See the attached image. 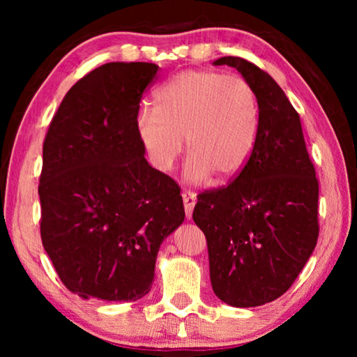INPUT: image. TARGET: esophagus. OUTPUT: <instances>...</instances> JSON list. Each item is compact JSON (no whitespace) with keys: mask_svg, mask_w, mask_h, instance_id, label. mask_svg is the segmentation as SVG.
I'll return each mask as SVG.
<instances>
[{"mask_svg":"<svg viewBox=\"0 0 357 357\" xmlns=\"http://www.w3.org/2000/svg\"><path fill=\"white\" fill-rule=\"evenodd\" d=\"M183 202H184L185 217H187V219H190L193 206H195V203H197V198H195V195H193L192 192H183Z\"/></svg>","mask_w":357,"mask_h":357,"instance_id":"34e87169","label":"esophagus"}]
</instances>
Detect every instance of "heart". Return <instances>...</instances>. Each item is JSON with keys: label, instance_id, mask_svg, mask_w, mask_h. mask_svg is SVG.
<instances>
[{"label": "heart", "instance_id": "1", "mask_svg": "<svg viewBox=\"0 0 357 357\" xmlns=\"http://www.w3.org/2000/svg\"><path fill=\"white\" fill-rule=\"evenodd\" d=\"M155 108L137 114L138 140L159 172H170L184 151L185 176L203 183L211 174L223 183L243 172L258 134V99L236 74L184 70L154 94Z\"/></svg>", "mask_w": 357, "mask_h": 357}]
</instances>
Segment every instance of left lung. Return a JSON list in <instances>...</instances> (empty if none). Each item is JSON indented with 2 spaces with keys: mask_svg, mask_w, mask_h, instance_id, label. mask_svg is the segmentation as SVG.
I'll use <instances>...</instances> for the list:
<instances>
[{
  "mask_svg": "<svg viewBox=\"0 0 357 357\" xmlns=\"http://www.w3.org/2000/svg\"><path fill=\"white\" fill-rule=\"evenodd\" d=\"M258 99V134L247 162L228 185L197 195L193 222L206 236L211 285L233 307L280 298L315 249L318 179L299 113L268 72L223 56Z\"/></svg>",
  "mask_w": 357,
  "mask_h": 357,
  "instance_id": "obj_1",
  "label": "left lung"
}]
</instances>
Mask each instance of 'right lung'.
Listing matches in <instances>:
<instances>
[{"instance_id": "obj_1", "label": "right lung", "mask_w": 357, "mask_h": 357, "mask_svg": "<svg viewBox=\"0 0 357 357\" xmlns=\"http://www.w3.org/2000/svg\"><path fill=\"white\" fill-rule=\"evenodd\" d=\"M153 63H107L80 78L53 116L39 179L42 245L84 299L149 293L159 247L184 222L179 185L144 159L135 119Z\"/></svg>"}]
</instances>
